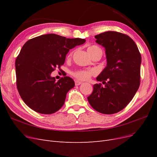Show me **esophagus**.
I'll list each match as a JSON object with an SVG mask.
<instances>
[{"instance_id":"34e87169","label":"esophagus","mask_w":157,"mask_h":157,"mask_svg":"<svg viewBox=\"0 0 157 157\" xmlns=\"http://www.w3.org/2000/svg\"><path fill=\"white\" fill-rule=\"evenodd\" d=\"M82 84V82L79 81V80H76L75 81V86H78V85L81 84Z\"/></svg>"}]
</instances>
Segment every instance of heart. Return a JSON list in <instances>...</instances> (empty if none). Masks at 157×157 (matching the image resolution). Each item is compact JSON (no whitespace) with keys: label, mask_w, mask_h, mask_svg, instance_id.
<instances>
[{"label":"heart","mask_w":157,"mask_h":157,"mask_svg":"<svg viewBox=\"0 0 157 157\" xmlns=\"http://www.w3.org/2000/svg\"><path fill=\"white\" fill-rule=\"evenodd\" d=\"M100 49L97 46H91L88 48V51H93L94 50ZM96 74V71L94 69H87V70H79L76 71V72L73 73V75L75 78L80 80H87L92 75H94Z\"/></svg>","instance_id":"b5f03b06"}]
</instances>
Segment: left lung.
Instances as JSON below:
<instances>
[{
  "instance_id": "left-lung-1",
  "label": "left lung",
  "mask_w": 157,
  "mask_h": 157,
  "mask_svg": "<svg viewBox=\"0 0 157 157\" xmlns=\"http://www.w3.org/2000/svg\"><path fill=\"white\" fill-rule=\"evenodd\" d=\"M95 39L105 50L107 66L96 78L105 86L94 84L88 100L98 112L111 115L122 110L138 90L141 57L134 41L126 35L107 31Z\"/></svg>"
}]
</instances>
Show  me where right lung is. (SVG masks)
<instances>
[{
  "instance_id": "right-lung-1",
  "label": "right lung",
  "mask_w": 157,
  "mask_h": 157,
  "mask_svg": "<svg viewBox=\"0 0 157 157\" xmlns=\"http://www.w3.org/2000/svg\"><path fill=\"white\" fill-rule=\"evenodd\" d=\"M86 40L67 39L56 34L42 35L25 42L15 66L17 88L21 99L33 111L52 114L63 105L66 95L75 86L74 80L64 77L58 81L51 73L64 64L70 49Z\"/></svg>"
}]
</instances>
